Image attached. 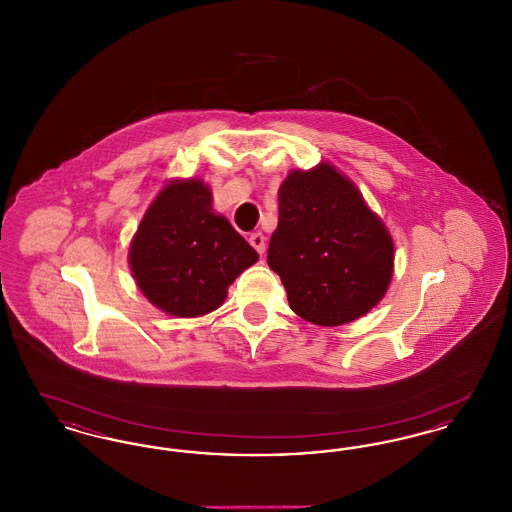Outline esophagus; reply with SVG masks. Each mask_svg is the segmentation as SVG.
I'll list each match as a JSON object with an SVG mask.
<instances>
[{
	"label": "esophagus",
	"instance_id": "esophagus-1",
	"mask_svg": "<svg viewBox=\"0 0 512 512\" xmlns=\"http://www.w3.org/2000/svg\"><path fill=\"white\" fill-rule=\"evenodd\" d=\"M249 244L255 247V251H257L259 255H263V253H265V249H267V244H265V236H263L261 232H253V234L249 236Z\"/></svg>",
	"mask_w": 512,
	"mask_h": 512
}]
</instances>
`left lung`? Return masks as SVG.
<instances>
[{
	"label": "left lung",
	"mask_w": 512,
	"mask_h": 512,
	"mask_svg": "<svg viewBox=\"0 0 512 512\" xmlns=\"http://www.w3.org/2000/svg\"><path fill=\"white\" fill-rule=\"evenodd\" d=\"M267 263L280 276L293 313L318 326H340L384 297L393 242L359 190L322 163L290 172L280 186Z\"/></svg>",
	"instance_id": "obj_1"
}]
</instances>
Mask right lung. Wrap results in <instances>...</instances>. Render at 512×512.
I'll return each mask as SVG.
<instances>
[{
	"mask_svg": "<svg viewBox=\"0 0 512 512\" xmlns=\"http://www.w3.org/2000/svg\"><path fill=\"white\" fill-rule=\"evenodd\" d=\"M201 180L172 182L155 197L130 245V268L147 299L174 317L207 315L259 255L222 215Z\"/></svg>",
	"mask_w": 512,
	"mask_h": 512,
	"instance_id": "right-lung-1",
	"label": "right lung"
}]
</instances>
